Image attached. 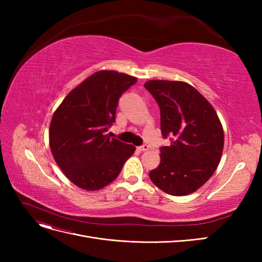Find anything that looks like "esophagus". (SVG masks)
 <instances>
[{
	"label": "esophagus",
	"mask_w": 262,
	"mask_h": 262,
	"mask_svg": "<svg viewBox=\"0 0 262 262\" xmlns=\"http://www.w3.org/2000/svg\"><path fill=\"white\" fill-rule=\"evenodd\" d=\"M138 149L140 150V152H145V150H147V149H148V145L144 144V145H142V146H139V147H138Z\"/></svg>",
	"instance_id": "1"
}]
</instances>
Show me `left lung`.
I'll return each mask as SVG.
<instances>
[{
    "label": "left lung",
    "mask_w": 262,
    "mask_h": 262,
    "mask_svg": "<svg viewBox=\"0 0 262 262\" xmlns=\"http://www.w3.org/2000/svg\"><path fill=\"white\" fill-rule=\"evenodd\" d=\"M161 109L164 138L161 163L149 171L153 184L171 195H187L216 170L224 147V130L213 106L193 86L181 81L150 80L144 84Z\"/></svg>",
    "instance_id": "8db88e82"
}]
</instances>
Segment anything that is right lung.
Wrapping results in <instances>:
<instances>
[{
	"mask_svg": "<svg viewBox=\"0 0 262 262\" xmlns=\"http://www.w3.org/2000/svg\"><path fill=\"white\" fill-rule=\"evenodd\" d=\"M138 78L101 70L78 84L55 109L49 145L66 177L87 191L100 190L120 173L136 146L110 139L106 131L116 120L121 95Z\"/></svg>",
	"mask_w": 262,
	"mask_h": 262,
	"instance_id": "obj_1",
	"label": "right lung"
}]
</instances>
